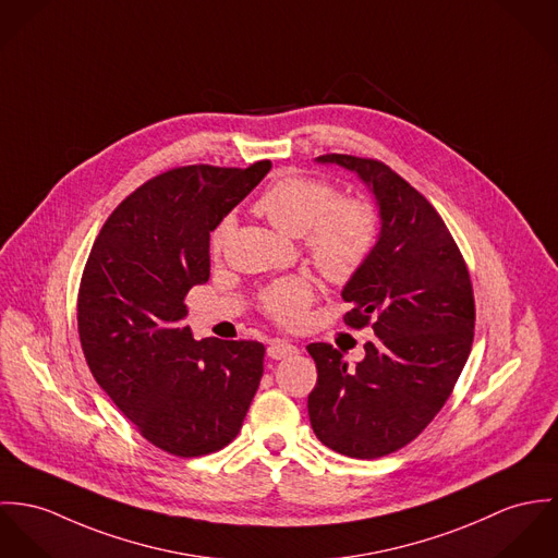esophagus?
Instances as JSON below:
<instances>
[{
    "instance_id": "1",
    "label": "esophagus",
    "mask_w": 558,
    "mask_h": 558,
    "mask_svg": "<svg viewBox=\"0 0 558 558\" xmlns=\"http://www.w3.org/2000/svg\"><path fill=\"white\" fill-rule=\"evenodd\" d=\"M293 353H298V347L291 344V342H287V340H271V344H269V349H267V355H269L271 360H282V357H289V355H293Z\"/></svg>"
}]
</instances>
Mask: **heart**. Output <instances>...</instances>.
Instances as JSON below:
<instances>
[{
    "label": "heart",
    "instance_id": "b5f03b06",
    "mask_svg": "<svg viewBox=\"0 0 558 558\" xmlns=\"http://www.w3.org/2000/svg\"><path fill=\"white\" fill-rule=\"evenodd\" d=\"M254 211L278 231L300 238L314 267L331 282H351L372 258L380 225L374 205L360 196H340L323 178L298 171L276 178L254 201ZM233 220L225 218L211 233V252L218 256L229 242ZM316 298L308 276H289L265 287L260 308L282 325L300 323Z\"/></svg>",
    "mask_w": 558,
    "mask_h": 558
}]
</instances>
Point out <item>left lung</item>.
<instances>
[{"label": "left lung", "mask_w": 558, "mask_h": 558, "mask_svg": "<svg viewBox=\"0 0 558 558\" xmlns=\"http://www.w3.org/2000/svg\"><path fill=\"white\" fill-rule=\"evenodd\" d=\"M355 171L376 196L380 238L368 265L344 287V323L374 329L366 357L312 342L316 385L308 415L316 438L360 460L393 453L426 430L453 391L475 329V298L464 256L433 203L374 158L325 154Z\"/></svg>", "instance_id": "1"}]
</instances>
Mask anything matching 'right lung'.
I'll return each instance as SVG.
<instances>
[{"instance_id":"add662e5","label":"right lung","mask_w":558,"mask_h":558,"mask_svg":"<svg viewBox=\"0 0 558 558\" xmlns=\"http://www.w3.org/2000/svg\"><path fill=\"white\" fill-rule=\"evenodd\" d=\"M271 169L187 165L128 194L87 256L76 323L96 383L158 449L227 447L263 376L256 340H194L187 291L209 280V233Z\"/></svg>"}]
</instances>
